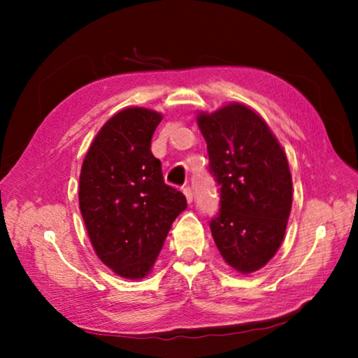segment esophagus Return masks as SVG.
<instances>
[{
    "mask_svg": "<svg viewBox=\"0 0 358 358\" xmlns=\"http://www.w3.org/2000/svg\"><path fill=\"white\" fill-rule=\"evenodd\" d=\"M183 194L186 196V201H187V203H191V202H192V197H194L192 187H191V186H185V187H183Z\"/></svg>",
    "mask_w": 358,
    "mask_h": 358,
    "instance_id": "34e87169",
    "label": "esophagus"
}]
</instances>
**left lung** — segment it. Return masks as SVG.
I'll use <instances>...</instances> for the list:
<instances>
[{
  "label": "left lung",
  "mask_w": 358,
  "mask_h": 358,
  "mask_svg": "<svg viewBox=\"0 0 358 358\" xmlns=\"http://www.w3.org/2000/svg\"><path fill=\"white\" fill-rule=\"evenodd\" d=\"M210 173L220 186V213L210 229L222 259L252 273L281 246L292 207L287 157L268 124L250 107L232 102L199 113Z\"/></svg>",
  "instance_id": "obj_1"
}]
</instances>
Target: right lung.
Segmentation results:
<instances>
[{
	"label": "right lung",
	"instance_id": "obj_1",
	"mask_svg": "<svg viewBox=\"0 0 358 358\" xmlns=\"http://www.w3.org/2000/svg\"><path fill=\"white\" fill-rule=\"evenodd\" d=\"M162 115L129 107L102 126L80 172L78 203L98 257L115 273L142 280L153 268L186 197L164 183L151 137Z\"/></svg>",
	"mask_w": 358,
	"mask_h": 358
}]
</instances>
